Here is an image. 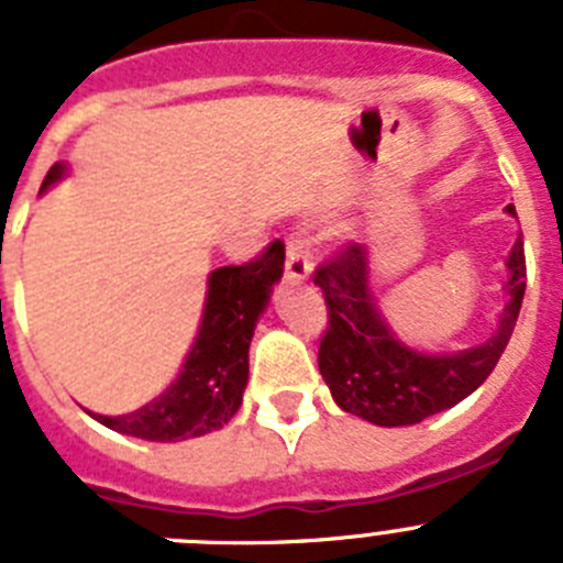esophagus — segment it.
I'll return each instance as SVG.
<instances>
[{
  "label": "esophagus",
  "instance_id": "esophagus-1",
  "mask_svg": "<svg viewBox=\"0 0 563 563\" xmlns=\"http://www.w3.org/2000/svg\"><path fill=\"white\" fill-rule=\"evenodd\" d=\"M310 231L296 228L287 242V278L292 282H305L312 271V251H310Z\"/></svg>",
  "mask_w": 563,
  "mask_h": 563
}]
</instances>
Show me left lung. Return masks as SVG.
I'll use <instances>...</instances> for the list:
<instances>
[{"label": "left lung", "instance_id": "left-lung-1", "mask_svg": "<svg viewBox=\"0 0 563 563\" xmlns=\"http://www.w3.org/2000/svg\"><path fill=\"white\" fill-rule=\"evenodd\" d=\"M507 211L516 213L514 206ZM366 251L343 242L312 273L327 301V327L318 341V369L343 411L375 426H415L479 389L514 335L525 298V242L516 239L507 267V307L494 338L456 355H422L402 346L369 296Z\"/></svg>", "mask_w": 563, "mask_h": 563}]
</instances>
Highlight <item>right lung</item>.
<instances>
[{"mask_svg":"<svg viewBox=\"0 0 563 563\" xmlns=\"http://www.w3.org/2000/svg\"><path fill=\"white\" fill-rule=\"evenodd\" d=\"M64 174L49 168L42 188ZM285 273V242L276 239L245 265L217 267L208 278L202 324L177 380L157 400L123 417L92 415L107 429L152 442H177L220 429L242 406L253 327Z\"/></svg>","mask_w":563,"mask_h":563,"instance_id":"obj_1","label":"right lung"}]
</instances>
